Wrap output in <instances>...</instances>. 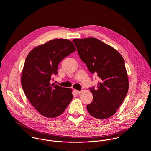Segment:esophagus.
Masks as SVG:
<instances>
[{
  "instance_id": "34e87169",
  "label": "esophagus",
  "mask_w": 151,
  "mask_h": 151,
  "mask_svg": "<svg viewBox=\"0 0 151 151\" xmlns=\"http://www.w3.org/2000/svg\"><path fill=\"white\" fill-rule=\"evenodd\" d=\"M75 91L77 94H79L82 92V91H78V90H75Z\"/></svg>"
}]
</instances>
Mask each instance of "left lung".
Masks as SVG:
<instances>
[{
	"label": "left lung",
	"mask_w": 151,
	"mask_h": 151,
	"mask_svg": "<svg viewBox=\"0 0 151 151\" xmlns=\"http://www.w3.org/2000/svg\"><path fill=\"white\" fill-rule=\"evenodd\" d=\"M73 42L88 70L100 78L97 88H90L93 100L87 104V110L96 118H108L116 112L128 90L124 60L115 49L96 38L74 39Z\"/></svg>",
	"instance_id": "obj_1"
}]
</instances>
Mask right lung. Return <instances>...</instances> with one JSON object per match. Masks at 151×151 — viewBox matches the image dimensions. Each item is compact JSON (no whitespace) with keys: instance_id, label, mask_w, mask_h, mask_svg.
Returning a JSON list of instances; mask_svg holds the SVG:
<instances>
[{"instance_id":"add662e5","label":"right lung","mask_w":151,"mask_h":151,"mask_svg":"<svg viewBox=\"0 0 151 151\" xmlns=\"http://www.w3.org/2000/svg\"><path fill=\"white\" fill-rule=\"evenodd\" d=\"M75 50L70 40L55 39L35 47L27 56L21 84L26 96L40 115L57 117L72 100L71 88L51 84L50 81L53 75L58 74L60 61Z\"/></svg>"}]
</instances>
